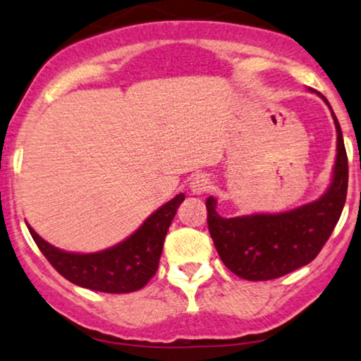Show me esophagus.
I'll return each mask as SVG.
<instances>
[{"mask_svg": "<svg viewBox=\"0 0 361 361\" xmlns=\"http://www.w3.org/2000/svg\"><path fill=\"white\" fill-rule=\"evenodd\" d=\"M190 188L193 191V195H204L211 190V180L206 175H198L193 178Z\"/></svg>", "mask_w": 361, "mask_h": 361, "instance_id": "1", "label": "esophagus"}]
</instances>
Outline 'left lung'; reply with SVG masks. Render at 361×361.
<instances>
[{
	"mask_svg": "<svg viewBox=\"0 0 361 361\" xmlns=\"http://www.w3.org/2000/svg\"><path fill=\"white\" fill-rule=\"evenodd\" d=\"M312 90V89H310ZM322 99H326L317 92ZM329 104V102H326ZM330 107V104H329ZM337 128V160L330 188L320 200L287 213L221 218L216 200H206L208 229L224 266L246 281H271L314 261L342 214L348 188V158Z\"/></svg>",
	"mask_w": 361,
	"mask_h": 361,
	"instance_id": "obj_1",
	"label": "left lung"
}]
</instances>
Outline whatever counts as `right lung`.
I'll return each instance as SVG.
<instances>
[{
	"instance_id": "obj_1",
	"label": "right lung",
	"mask_w": 361,
	"mask_h": 361,
	"mask_svg": "<svg viewBox=\"0 0 361 361\" xmlns=\"http://www.w3.org/2000/svg\"><path fill=\"white\" fill-rule=\"evenodd\" d=\"M183 200V193L175 196L157 209L130 238L94 254L61 251L46 243L31 226L27 229L51 266L72 284L107 294H128L140 290L155 276L168 228Z\"/></svg>"
}]
</instances>
